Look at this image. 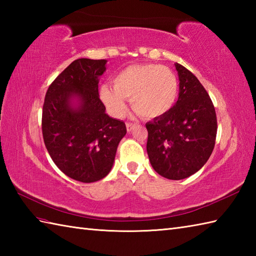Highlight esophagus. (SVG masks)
Masks as SVG:
<instances>
[{
    "label": "esophagus",
    "mask_w": 256,
    "mask_h": 256,
    "mask_svg": "<svg viewBox=\"0 0 256 256\" xmlns=\"http://www.w3.org/2000/svg\"><path fill=\"white\" fill-rule=\"evenodd\" d=\"M134 126H135V124H134V123L126 122V130H128V132H131L132 130L134 128Z\"/></svg>",
    "instance_id": "1"
}]
</instances>
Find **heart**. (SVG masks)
<instances>
[{
    "label": "heart",
    "instance_id": "1",
    "mask_svg": "<svg viewBox=\"0 0 256 256\" xmlns=\"http://www.w3.org/2000/svg\"><path fill=\"white\" fill-rule=\"evenodd\" d=\"M178 80L172 70L162 64H136L122 69L113 79V84L100 88L102 102L113 116L121 118L128 110L126 99L140 116L158 118L175 104Z\"/></svg>",
    "mask_w": 256,
    "mask_h": 256
}]
</instances>
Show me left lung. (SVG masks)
<instances>
[{"instance_id": "obj_1", "label": "left lung", "mask_w": 256, "mask_h": 256, "mask_svg": "<svg viewBox=\"0 0 256 256\" xmlns=\"http://www.w3.org/2000/svg\"><path fill=\"white\" fill-rule=\"evenodd\" d=\"M179 96L170 111L145 124L152 166L160 176L179 180L197 172L214 150L216 110L208 92L187 68L176 64Z\"/></svg>"}]
</instances>
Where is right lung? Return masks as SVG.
Here are the masks:
<instances>
[{
	"label": "right lung",
	"mask_w": 256,
	"mask_h": 256,
	"mask_svg": "<svg viewBox=\"0 0 256 256\" xmlns=\"http://www.w3.org/2000/svg\"><path fill=\"white\" fill-rule=\"evenodd\" d=\"M106 59L79 58L52 81L45 96L42 132L46 148L64 175L81 182L104 178L113 166L118 145L126 134L123 121L106 114L98 77ZM74 95L78 109L70 106Z\"/></svg>",
	"instance_id": "obj_1"
}]
</instances>
